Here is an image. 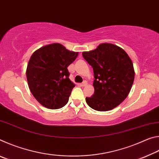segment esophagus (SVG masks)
Instances as JSON below:
<instances>
[{"label":"esophagus","mask_w":159,"mask_h":159,"mask_svg":"<svg viewBox=\"0 0 159 159\" xmlns=\"http://www.w3.org/2000/svg\"><path fill=\"white\" fill-rule=\"evenodd\" d=\"M80 86H81V87H84V86H85L86 85H87V81H85V80H84L82 83H80V84H79Z\"/></svg>","instance_id":"obj_1"}]
</instances>
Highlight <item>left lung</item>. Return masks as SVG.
<instances>
[{
	"mask_svg": "<svg viewBox=\"0 0 159 159\" xmlns=\"http://www.w3.org/2000/svg\"><path fill=\"white\" fill-rule=\"evenodd\" d=\"M82 55L92 66L95 76V93L85 98L88 105L99 111L116 108L127 98L133 84L131 59L123 48L111 43H101Z\"/></svg>",
	"mask_w": 159,
	"mask_h": 159,
	"instance_id": "1",
	"label": "left lung"
}]
</instances>
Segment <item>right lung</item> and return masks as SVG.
Returning a JSON list of instances; mask_svg holds the SVG:
<instances>
[{
	"instance_id": "add662e5",
	"label": "right lung",
	"mask_w": 159,
	"mask_h": 159,
	"mask_svg": "<svg viewBox=\"0 0 159 159\" xmlns=\"http://www.w3.org/2000/svg\"><path fill=\"white\" fill-rule=\"evenodd\" d=\"M79 52L60 43L44 45L32 54L26 74L31 93L36 100L50 109H60L69 101L75 84L69 79L67 67Z\"/></svg>"
}]
</instances>
